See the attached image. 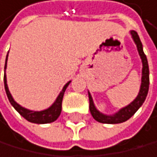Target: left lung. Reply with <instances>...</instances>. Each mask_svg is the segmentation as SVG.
I'll list each match as a JSON object with an SVG mask.
<instances>
[{
    "instance_id": "1",
    "label": "left lung",
    "mask_w": 157,
    "mask_h": 157,
    "mask_svg": "<svg viewBox=\"0 0 157 157\" xmlns=\"http://www.w3.org/2000/svg\"><path fill=\"white\" fill-rule=\"evenodd\" d=\"M131 35L132 38L136 44V47H137L138 53L140 55V58L142 60V78H141V86H140V90L139 93L133 101H132L130 104L127 105L126 107L122 108L121 110L118 111L117 113H115L114 115H104V114L100 113L99 111L95 108L94 103H93L92 97L90 95V93L88 92L89 95V109H90V112L92 114L93 118L98 121L101 122V123H107V124H115V123H121V122H124L128 120L133 114L138 110V108L143 104L144 100L147 96V93H148V88H149V69H148V63H147V59L146 56L143 52L142 49V44L141 41L139 39L138 34L135 32V31H131Z\"/></svg>"
}]
</instances>
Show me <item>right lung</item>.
Listing matches in <instances>:
<instances>
[{"label": "right lung", "mask_w": 157, "mask_h": 157, "mask_svg": "<svg viewBox=\"0 0 157 157\" xmlns=\"http://www.w3.org/2000/svg\"><path fill=\"white\" fill-rule=\"evenodd\" d=\"M7 58H8V55H7ZM7 58H6V64H5V69H6V66H7ZM4 83H5V90H6L9 101L11 102L13 107H14L26 120L33 122V123L44 124V123H50V122L55 121L59 117L60 113H61V110H62V100H63V96H64V92L66 90V88L68 87L70 82H68V83L63 87L61 93L59 94L57 99H56V101L53 103V105L51 107H49L48 109L43 110V111H31V110L24 108L22 106H20L18 103L13 99L11 93L9 91V88L7 85L6 74L4 75Z\"/></svg>", "instance_id": "right-lung-1"}]
</instances>
